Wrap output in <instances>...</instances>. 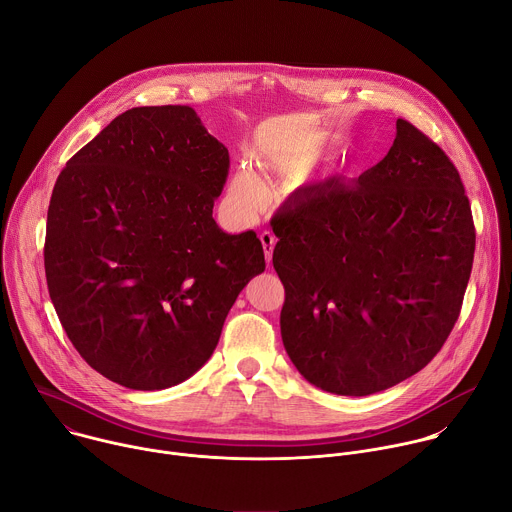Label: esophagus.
<instances>
[{"mask_svg": "<svg viewBox=\"0 0 512 512\" xmlns=\"http://www.w3.org/2000/svg\"><path fill=\"white\" fill-rule=\"evenodd\" d=\"M259 239H261V245H263V251H265V259H267V263H271L273 249H275V235L271 231H263L259 235Z\"/></svg>", "mask_w": 512, "mask_h": 512, "instance_id": "1", "label": "esophagus"}]
</instances>
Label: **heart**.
I'll use <instances>...</instances> for the list:
<instances>
[{
	"instance_id": "b5f03b06",
	"label": "heart",
	"mask_w": 512,
	"mask_h": 512,
	"mask_svg": "<svg viewBox=\"0 0 512 512\" xmlns=\"http://www.w3.org/2000/svg\"><path fill=\"white\" fill-rule=\"evenodd\" d=\"M231 194L243 204H251V206L259 204L263 198V184L255 174V170L247 166L239 168L231 180Z\"/></svg>"
}]
</instances>
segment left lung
<instances>
[{
  "label": "left lung",
  "mask_w": 512,
  "mask_h": 512,
  "mask_svg": "<svg viewBox=\"0 0 512 512\" xmlns=\"http://www.w3.org/2000/svg\"><path fill=\"white\" fill-rule=\"evenodd\" d=\"M281 340L322 391H385L440 352L462 308L476 233L456 166L397 119L387 156L298 188L273 216Z\"/></svg>",
  "instance_id": "left-lung-1"
}]
</instances>
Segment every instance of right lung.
Instances as JSON below:
<instances>
[{"instance_id":"add662e5","label":"right lung","mask_w":512,"mask_h":512,"mask_svg":"<svg viewBox=\"0 0 512 512\" xmlns=\"http://www.w3.org/2000/svg\"><path fill=\"white\" fill-rule=\"evenodd\" d=\"M227 174L229 150L188 105L121 113L60 172L44 243L50 300L109 381L160 391L192 377L265 271L257 235L212 218Z\"/></svg>"}]
</instances>
